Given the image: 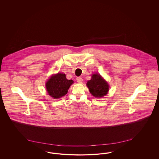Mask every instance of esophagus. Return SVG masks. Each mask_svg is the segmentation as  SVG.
<instances>
[{"label":"esophagus","mask_w":159,"mask_h":159,"mask_svg":"<svg viewBox=\"0 0 159 159\" xmlns=\"http://www.w3.org/2000/svg\"><path fill=\"white\" fill-rule=\"evenodd\" d=\"M76 80L78 83H82V81H83V79L82 77H78L76 78Z\"/></svg>","instance_id":"34e87169"}]
</instances>
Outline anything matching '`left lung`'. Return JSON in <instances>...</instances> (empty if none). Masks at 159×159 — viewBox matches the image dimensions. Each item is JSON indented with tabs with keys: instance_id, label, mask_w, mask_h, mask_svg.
Wrapping results in <instances>:
<instances>
[{
	"instance_id": "left-lung-1",
	"label": "left lung",
	"mask_w": 159,
	"mask_h": 159,
	"mask_svg": "<svg viewBox=\"0 0 159 159\" xmlns=\"http://www.w3.org/2000/svg\"><path fill=\"white\" fill-rule=\"evenodd\" d=\"M91 94L95 98H102L106 96L109 91V84L97 73L93 74L90 80L86 83Z\"/></svg>"
}]
</instances>
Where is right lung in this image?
Here are the masks:
<instances>
[{
	"label": "right lung",
	"mask_w": 159,
	"mask_h": 159,
	"mask_svg": "<svg viewBox=\"0 0 159 159\" xmlns=\"http://www.w3.org/2000/svg\"><path fill=\"white\" fill-rule=\"evenodd\" d=\"M73 82L72 80L67 79L65 74L58 73L48 79L46 83V89L51 97L60 98L67 93L69 88Z\"/></svg>",
	"instance_id": "obj_1"
}]
</instances>
